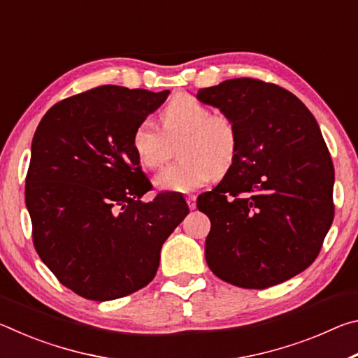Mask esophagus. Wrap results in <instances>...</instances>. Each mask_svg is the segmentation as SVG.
Masks as SVG:
<instances>
[{
	"instance_id": "34e87169",
	"label": "esophagus",
	"mask_w": 358,
	"mask_h": 358,
	"mask_svg": "<svg viewBox=\"0 0 358 358\" xmlns=\"http://www.w3.org/2000/svg\"><path fill=\"white\" fill-rule=\"evenodd\" d=\"M196 201H197V197H196V196H187V197H186L187 207H189L191 210L196 208Z\"/></svg>"
}]
</instances>
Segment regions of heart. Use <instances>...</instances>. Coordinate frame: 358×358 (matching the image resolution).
I'll use <instances>...</instances> for the list:
<instances>
[{
  "instance_id": "heart-1",
  "label": "heart",
  "mask_w": 358,
  "mask_h": 358,
  "mask_svg": "<svg viewBox=\"0 0 358 358\" xmlns=\"http://www.w3.org/2000/svg\"><path fill=\"white\" fill-rule=\"evenodd\" d=\"M159 121L161 129L143 120L131 132V148L145 169L164 164L169 141L183 136L178 147L181 161L162 169L153 180L159 191L189 192L232 167L238 153V131L226 115L213 113L199 99L180 94L161 112Z\"/></svg>"
}]
</instances>
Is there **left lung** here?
<instances>
[{
  "instance_id": "8db88e82",
  "label": "left lung",
  "mask_w": 358,
  "mask_h": 358,
  "mask_svg": "<svg viewBox=\"0 0 358 358\" xmlns=\"http://www.w3.org/2000/svg\"><path fill=\"white\" fill-rule=\"evenodd\" d=\"M196 98L238 131L232 167L197 197L211 222L210 270L245 289L290 280L317 257L335 216V169L316 118L287 90L257 78H230Z\"/></svg>"
}]
</instances>
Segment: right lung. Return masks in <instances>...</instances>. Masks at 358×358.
Instances as JSON below:
<instances>
[{
    "mask_svg": "<svg viewBox=\"0 0 358 358\" xmlns=\"http://www.w3.org/2000/svg\"><path fill=\"white\" fill-rule=\"evenodd\" d=\"M159 93L104 85L42 117L31 143L25 202L33 243L58 281L88 300L126 296L153 280L161 248L189 213L143 177L131 132L164 104Z\"/></svg>",
    "mask_w": 358,
    "mask_h": 358,
    "instance_id": "add662e5",
    "label": "right lung"
}]
</instances>
